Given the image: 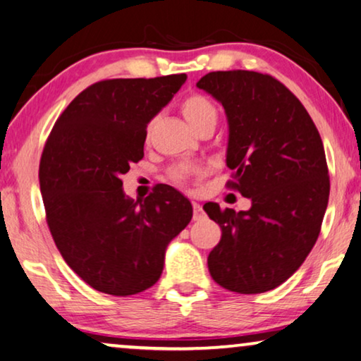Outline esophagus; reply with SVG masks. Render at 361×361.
Instances as JSON below:
<instances>
[{"label":"esophagus","mask_w":361,"mask_h":361,"mask_svg":"<svg viewBox=\"0 0 361 361\" xmlns=\"http://www.w3.org/2000/svg\"><path fill=\"white\" fill-rule=\"evenodd\" d=\"M192 217H195V221L204 217V211H202V206L200 202H192Z\"/></svg>","instance_id":"1"}]
</instances>
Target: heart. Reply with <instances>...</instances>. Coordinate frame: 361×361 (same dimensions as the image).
I'll return each instance as SVG.
<instances>
[{"label":"heart","instance_id":"heart-1","mask_svg":"<svg viewBox=\"0 0 361 361\" xmlns=\"http://www.w3.org/2000/svg\"><path fill=\"white\" fill-rule=\"evenodd\" d=\"M181 111L192 128H196V126H200L201 123H206V121H214L216 123L217 119V109L214 103H212L209 98H206L204 94L192 93L190 96H186V98L181 101ZM201 173H204V166L185 164L173 166V169L170 170L169 176L175 183H185L188 178H191V176Z\"/></svg>","mask_w":361,"mask_h":361}]
</instances>
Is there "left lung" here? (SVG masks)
<instances>
[{"label":"left lung","instance_id":"obj_1","mask_svg":"<svg viewBox=\"0 0 361 361\" xmlns=\"http://www.w3.org/2000/svg\"><path fill=\"white\" fill-rule=\"evenodd\" d=\"M196 86L224 106L227 186L252 201L238 212L204 204L222 231L207 268L229 291H270L302 265L321 232L331 191L322 139L301 101L270 75L211 72Z\"/></svg>","mask_w":361,"mask_h":361}]
</instances>
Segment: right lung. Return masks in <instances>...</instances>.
Wrapping results in <instances>:
<instances>
[{"instance_id":"obj_1","label":"right lung","mask_w":361,"mask_h":361,"mask_svg":"<svg viewBox=\"0 0 361 361\" xmlns=\"http://www.w3.org/2000/svg\"><path fill=\"white\" fill-rule=\"evenodd\" d=\"M186 75L103 80L60 114L39 165L47 226L67 265L96 291L154 286L169 243L190 224L188 197L169 185L130 200L121 176L144 157L147 124Z\"/></svg>"}]
</instances>
